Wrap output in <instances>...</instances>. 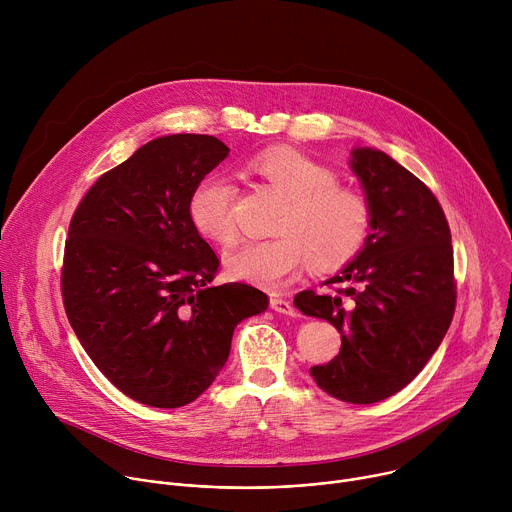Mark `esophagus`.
<instances>
[{"label": "esophagus", "instance_id": "obj_1", "mask_svg": "<svg viewBox=\"0 0 512 512\" xmlns=\"http://www.w3.org/2000/svg\"><path fill=\"white\" fill-rule=\"evenodd\" d=\"M269 304H271V308H273L275 312H279V314H285V316H298V310L294 308V304L287 302V300H283V298L271 296Z\"/></svg>", "mask_w": 512, "mask_h": 512}]
</instances>
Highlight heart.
<instances>
[{
    "label": "heart",
    "mask_w": 512,
    "mask_h": 512,
    "mask_svg": "<svg viewBox=\"0 0 512 512\" xmlns=\"http://www.w3.org/2000/svg\"><path fill=\"white\" fill-rule=\"evenodd\" d=\"M247 172L279 190L287 204L269 241H241L225 253L231 277L267 289L294 279L302 267L334 269L352 259L369 237L373 208L360 190L338 184L334 170L291 148H267L247 162ZM235 186L223 174L204 176L192 190L188 214L200 235L231 243Z\"/></svg>",
    "instance_id": "1"
}]
</instances>
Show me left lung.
I'll return each mask as SVG.
<instances>
[{"instance_id": "8db88e82", "label": "left lung", "mask_w": 512, "mask_h": 512, "mask_svg": "<svg viewBox=\"0 0 512 512\" xmlns=\"http://www.w3.org/2000/svg\"><path fill=\"white\" fill-rule=\"evenodd\" d=\"M350 168L373 208L362 251L326 285L300 291L294 304L328 320L340 354L310 369L328 395L356 405L407 387L442 344L456 310L454 249L433 192L385 152L352 150Z\"/></svg>"}]
</instances>
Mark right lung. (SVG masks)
Instances as JSON below:
<instances>
[{"mask_svg":"<svg viewBox=\"0 0 512 512\" xmlns=\"http://www.w3.org/2000/svg\"><path fill=\"white\" fill-rule=\"evenodd\" d=\"M229 152L212 135L158 137L105 172L72 214L60 275L68 322L137 403L198 399L225 367L237 324L269 306L253 285H212L221 261L188 214L194 186Z\"/></svg>","mask_w":512,"mask_h":512,"instance_id":"obj_1","label":"right lung"}]
</instances>
